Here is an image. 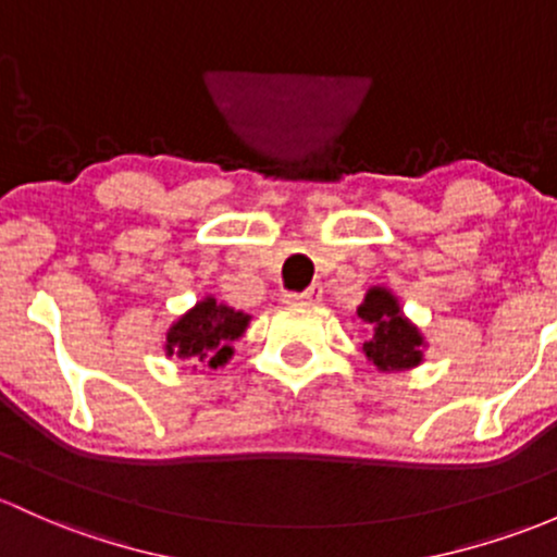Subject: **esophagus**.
I'll return each mask as SVG.
<instances>
[{
    "label": "esophagus",
    "instance_id": "obj_1",
    "mask_svg": "<svg viewBox=\"0 0 557 557\" xmlns=\"http://www.w3.org/2000/svg\"><path fill=\"white\" fill-rule=\"evenodd\" d=\"M321 295H324V289H321L319 284H313L310 289L300 292V295H284V302L286 305H319Z\"/></svg>",
    "mask_w": 557,
    "mask_h": 557
}]
</instances>
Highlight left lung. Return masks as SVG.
Masks as SVG:
<instances>
[{
    "mask_svg": "<svg viewBox=\"0 0 557 557\" xmlns=\"http://www.w3.org/2000/svg\"><path fill=\"white\" fill-rule=\"evenodd\" d=\"M363 324L372 326V337L363 343V352L380 372H409L420 367L424 337L420 326L404 315L398 297L387 286H372L356 308Z\"/></svg>",
    "mask_w": 557,
    "mask_h": 557,
    "instance_id": "obj_1",
    "label": "left lung"
}]
</instances>
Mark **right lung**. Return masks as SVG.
Listing matches in <instances>:
<instances>
[{
	"label": "right lung",
	"mask_w": 557,
	"mask_h": 557,
	"mask_svg": "<svg viewBox=\"0 0 557 557\" xmlns=\"http://www.w3.org/2000/svg\"><path fill=\"white\" fill-rule=\"evenodd\" d=\"M249 321L252 315L207 295L166 329L164 352L194 361V369L196 363H205L207 369L225 367L233 356V343L247 332Z\"/></svg>",
	"instance_id": "obj_1"
}]
</instances>
